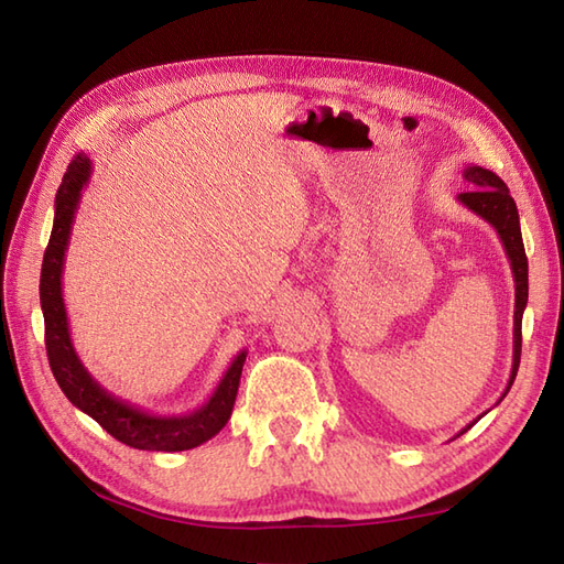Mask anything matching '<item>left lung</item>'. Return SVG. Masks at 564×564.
<instances>
[{"instance_id":"1","label":"left lung","mask_w":564,"mask_h":564,"mask_svg":"<svg viewBox=\"0 0 564 564\" xmlns=\"http://www.w3.org/2000/svg\"><path fill=\"white\" fill-rule=\"evenodd\" d=\"M463 176L467 184H473L475 188L467 191V194H460L458 200L463 206L480 215L485 223H489L497 230L501 247L507 251V259L511 263V273H513V285H517V293H513V361H511V376L507 382V390L501 392L499 400L507 398V392L513 386V378H517V370L521 364V319H523V310L525 303H529V259H525V249H523V239H521V223H519V210L517 203L509 196L507 184L501 178L482 170L477 164H467L463 170ZM480 419V416H477ZM475 419V422H477ZM473 422V424H475ZM473 424H467L460 434H465ZM458 434V436H460Z\"/></svg>"}]
</instances>
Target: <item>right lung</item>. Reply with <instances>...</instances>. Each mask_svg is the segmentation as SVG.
Instances as JSON below:
<instances>
[{"instance_id": "add662e5", "label": "right lung", "mask_w": 564, "mask_h": 564, "mask_svg": "<svg viewBox=\"0 0 564 564\" xmlns=\"http://www.w3.org/2000/svg\"><path fill=\"white\" fill-rule=\"evenodd\" d=\"M89 176L91 160L84 152H79L69 162L63 184L57 188L53 232L43 257L41 310L45 319V351L47 361H51V370L59 390L65 392V398L77 410L89 414L94 422H99L113 438L126 443V446L162 453L196 448L215 434H220V429L230 419L247 351L242 349L232 358V364L227 366L218 388L213 390L210 400L188 414H152L101 388V382L84 368L82 358L75 351V344H72L69 319L63 297L65 251L69 245L72 223H75L82 200V191L89 184Z\"/></svg>"}]
</instances>
